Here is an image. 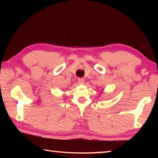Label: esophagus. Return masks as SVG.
<instances>
[{
	"instance_id": "1",
	"label": "esophagus",
	"mask_w": 158,
	"mask_h": 158,
	"mask_svg": "<svg viewBox=\"0 0 158 158\" xmlns=\"http://www.w3.org/2000/svg\"><path fill=\"white\" fill-rule=\"evenodd\" d=\"M77 81H78V83L79 84H84V79L83 78H79Z\"/></svg>"
}]
</instances>
